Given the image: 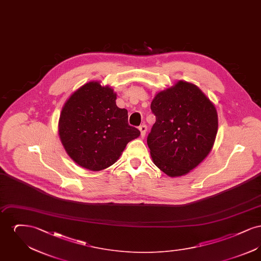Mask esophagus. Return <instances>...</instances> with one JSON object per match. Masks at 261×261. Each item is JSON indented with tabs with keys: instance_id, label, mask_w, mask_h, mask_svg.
I'll return each mask as SVG.
<instances>
[{
	"instance_id": "esophagus-1",
	"label": "esophagus",
	"mask_w": 261,
	"mask_h": 261,
	"mask_svg": "<svg viewBox=\"0 0 261 261\" xmlns=\"http://www.w3.org/2000/svg\"><path fill=\"white\" fill-rule=\"evenodd\" d=\"M139 130H140V132H141V136L145 137L146 132H147V126L145 124L141 125V126L139 127Z\"/></svg>"
}]
</instances>
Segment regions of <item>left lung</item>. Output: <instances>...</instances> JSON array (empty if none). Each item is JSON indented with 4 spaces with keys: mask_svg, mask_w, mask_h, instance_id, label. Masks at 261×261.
I'll return each instance as SVG.
<instances>
[{
    "mask_svg": "<svg viewBox=\"0 0 261 261\" xmlns=\"http://www.w3.org/2000/svg\"><path fill=\"white\" fill-rule=\"evenodd\" d=\"M155 115L148 136L153 163L169 177L196 168L211 152L218 130L214 105L197 85L178 81L150 103Z\"/></svg>",
    "mask_w": 261,
    "mask_h": 261,
    "instance_id": "left-lung-1",
    "label": "left lung"
}]
</instances>
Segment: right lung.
<instances>
[{"instance_id":"add662e5","label":"right lung","mask_w":261,"mask_h":261,"mask_svg":"<svg viewBox=\"0 0 261 261\" xmlns=\"http://www.w3.org/2000/svg\"><path fill=\"white\" fill-rule=\"evenodd\" d=\"M110 86L91 81L66 99L59 120V135L70 159L81 167L99 171L117 162L126 145L140 136L128 124V112L115 102Z\"/></svg>"}]
</instances>
